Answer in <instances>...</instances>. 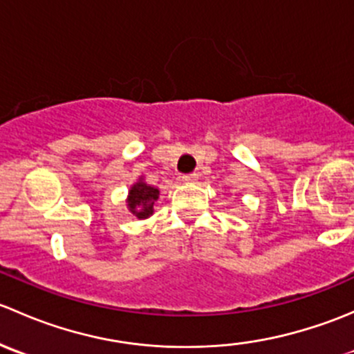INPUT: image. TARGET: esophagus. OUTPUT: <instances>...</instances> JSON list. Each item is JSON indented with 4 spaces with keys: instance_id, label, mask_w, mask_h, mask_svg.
Returning <instances> with one entry per match:
<instances>
[{
    "instance_id": "obj_1",
    "label": "esophagus",
    "mask_w": 354,
    "mask_h": 354,
    "mask_svg": "<svg viewBox=\"0 0 354 354\" xmlns=\"http://www.w3.org/2000/svg\"><path fill=\"white\" fill-rule=\"evenodd\" d=\"M181 180L185 181V183H195V181L198 180V176L195 173H192V174H183V176H181Z\"/></svg>"
}]
</instances>
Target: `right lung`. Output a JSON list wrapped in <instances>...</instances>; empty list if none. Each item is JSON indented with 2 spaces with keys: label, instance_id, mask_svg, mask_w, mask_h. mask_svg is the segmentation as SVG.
Wrapping results in <instances>:
<instances>
[{
  "label": "right lung",
  "instance_id": "add662e5",
  "mask_svg": "<svg viewBox=\"0 0 354 354\" xmlns=\"http://www.w3.org/2000/svg\"><path fill=\"white\" fill-rule=\"evenodd\" d=\"M157 198H159V188L145 183V178L140 176L128 190L127 207L137 219H149L154 214Z\"/></svg>",
  "mask_w": 354,
  "mask_h": 354
}]
</instances>
